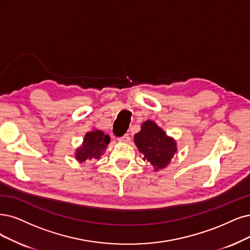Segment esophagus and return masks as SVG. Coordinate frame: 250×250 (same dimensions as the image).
I'll use <instances>...</instances> for the list:
<instances>
[{"label":"esophagus","mask_w":250,"mask_h":250,"mask_svg":"<svg viewBox=\"0 0 250 250\" xmlns=\"http://www.w3.org/2000/svg\"><path fill=\"white\" fill-rule=\"evenodd\" d=\"M130 140H131V138H130V136H128L127 134L124 135L123 137H119V138H118V141H119V142H124V143L130 142Z\"/></svg>","instance_id":"34e87169"}]
</instances>
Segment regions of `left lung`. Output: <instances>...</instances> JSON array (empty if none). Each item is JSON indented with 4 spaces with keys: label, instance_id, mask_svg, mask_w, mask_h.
Segmentation results:
<instances>
[{
    "label": "left lung",
    "instance_id": "obj_1",
    "mask_svg": "<svg viewBox=\"0 0 250 250\" xmlns=\"http://www.w3.org/2000/svg\"><path fill=\"white\" fill-rule=\"evenodd\" d=\"M134 140L138 149L144 155L143 160L148 161L154 171L167 167L177 151L175 140L152 120H146L142 124L141 131L134 136Z\"/></svg>",
    "mask_w": 250,
    "mask_h": 250
}]
</instances>
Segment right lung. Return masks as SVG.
Wrapping results in <instances>:
<instances>
[{
    "label": "right lung",
    "instance_id": "add662e5",
    "mask_svg": "<svg viewBox=\"0 0 250 250\" xmlns=\"http://www.w3.org/2000/svg\"><path fill=\"white\" fill-rule=\"evenodd\" d=\"M110 142V137L100 130H94L85 134L83 143L76 149L75 158L79 163L88 160H99L103 155Z\"/></svg>",
    "mask_w": 250,
    "mask_h": 250
}]
</instances>
